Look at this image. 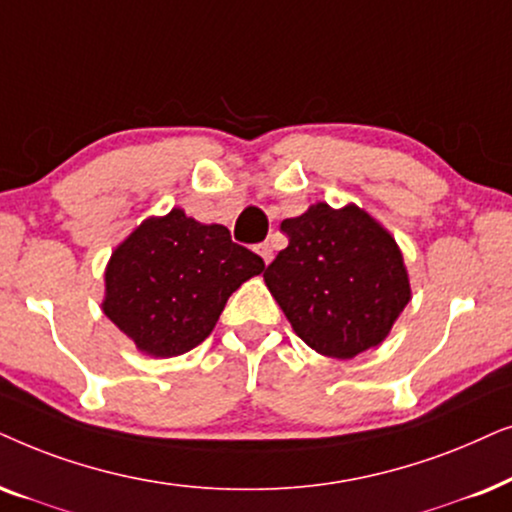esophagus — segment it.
I'll list each match as a JSON object with an SVG mask.
<instances>
[{"instance_id": "obj_1", "label": "esophagus", "mask_w": 512, "mask_h": 512, "mask_svg": "<svg viewBox=\"0 0 512 512\" xmlns=\"http://www.w3.org/2000/svg\"><path fill=\"white\" fill-rule=\"evenodd\" d=\"M257 252H260L264 264H269L271 260H274V245L271 243H260L257 245Z\"/></svg>"}]
</instances>
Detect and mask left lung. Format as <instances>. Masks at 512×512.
Returning a JSON list of instances; mask_svg holds the SVG:
<instances>
[{"mask_svg":"<svg viewBox=\"0 0 512 512\" xmlns=\"http://www.w3.org/2000/svg\"><path fill=\"white\" fill-rule=\"evenodd\" d=\"M288 248L264 283L297 337L320 356L349 360L379 346L412 299L395 238L363 208L316 203L283 220Z\"/></svg>","mask_w":512,"mask_h":512,"instance_id":"8db88e82","label":"left lung"}]
</instances>
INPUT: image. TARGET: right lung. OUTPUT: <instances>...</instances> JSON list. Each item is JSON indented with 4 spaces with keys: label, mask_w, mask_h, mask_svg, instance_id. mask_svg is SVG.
I'll use <instances>...</instances> for the list:
<instances>
[{
    "label": "right lung",
    "mask_w": 512,
    "mask_h": 512,
    "mask_svg": "<svg viewBox=\"0 0 512 512\" xmlns=\"http://www.w3.org/2000/svg\"><path fill=\"white\" fill-rule=\"evenodd\" d=\"M262 271V257L231 241L227 227L173 208L112 252L102 311L147 356H182L213 332L231 292Z\"/></svg>",
    "instance_id": "right-lung-1"
}]
</instances>
